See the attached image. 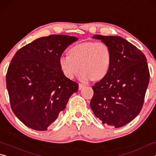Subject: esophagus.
<instances>
[{"label": "esophagus", "instance_id": "1", "mask_svg": "<svg viewBox=\"0 0 156 156\" xmlns=\"http://www.w3.org/2000/svg\"><path fill=\"white\" fill-rule=\"evenodd\" d=\"M84 87H85V85H84V84H81V83H79V87H78L79 90H81V89H83V88H84Z\"/></svg>", "mask_w": 156, "mask_h": 156}]
</instances>
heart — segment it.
<instances>
[{"label":"heart","instance_id":"obj_1","mask_svg":"<svg viewBox=\"0 0 156 156\" xmlns=\"http://www.w3.org/2000/svg\"><path fill=\"white\" fill-rule=\"evenodd\" d=\"M112 63L110 47L102 42H84L72 47L68 56L59 58V66L66 78L72 79L82 70L79 78L83 81H100L108 75Z\"/></svg>","mask_w":156,"mask_h":156}]
</instances>
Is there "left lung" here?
<instances>
[{"label":"left lung","mask_w":156,"mask_h":156,"mask_svg":"<svg viewBox=\"0 0 156 156\" xmlns=\"http://www.w3.org/2000/svg\"><path fill=\"white\" fill-rule=\"evenodd\" d=\"M110 47L112 63L108 75L93 86L90 107L102 124L119 128L139 114L149 82L147 58L140 50L117 36L96 34Z\"/></svg>","instance_id":"1"}]
</instances>
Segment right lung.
I'll return each instance as SVG.
<instances>
[{
  "instance_id": "obj_1",
  "label": "right lung",
  "mask_w": 156,
  "mask_h": 156,
  "mask_svg": "<svg viewBox=\"0 0 156 156\" xmlns=\"http://www.w3.org/2000/svg\"><path fill=\"white\" fill-rule=\"evenodd\" d=\"M77 37L50 35L41 37L20 49L6 75L11 107L25 125L46 131L64 110L78 84L66 78L59 58Z\"/></svg>"
}]
</instances>
